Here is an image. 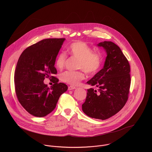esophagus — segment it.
<instances>
[{"label":"esophagus","mask_w":152,"mask_h":152,"mask_svg":"<svg viewBox=\"0 0 152 152\" xmlns=\"http://www.w3.org/2000/svg\"><path fill=\"white\" fill-rule=\"evenodd\" d=\"M75 88H76L75 86H72V85L69 86V88H68L69 90H74V89H75Z\"/></svg>","instance_id":"34e87169"}]
</instances>
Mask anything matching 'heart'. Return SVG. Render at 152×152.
Segmentation results:
<instances>
[{
	"instance_id": "b5f03b06",
	"label": "heart",
	"mask_w": 152,
	"mask_h": 152,
	"mask_svg": "<svg viewBox=\"0 0 152 152\" xmlns=\"http://www.w3.org/2000/svg\"><path fill=\"white\" fill-rule=\"evenodd\" d=\"M68 53L72 57L79 59L77 69L82 70L66 71L62 73L60 75V79L65 83L77 85L81 80L85 79L84 71L89 75H94L102 67L103 62L102 56L99 53L94 52L87 43L84 41H78L72 43L68 48ZM67 58V56L66 53H59L55 61L56 67L59 70L63 69Z\"/></svg>"
}]
</instances>
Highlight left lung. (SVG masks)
I'll use <instances>...</instances> for the list:
<instances>
[{
	"mask_svg": "<svg viewBox=\"0 0 152 152\" xmlns=\"http://www.w3.org/2000/svg\"><path fill=\"white\" fill-rule=\"evenodd\" d=\"M107 53L103 68L87 82L96 86L87 90L82 111L90 117L106 120L116 114L126 103L131 86V69L120 48L112 41L98 44Z\"/></svg>",
	"mask_w": 152,
	"mask_h": 152,
	"instance_id": "left-lung-1",
	"label": "left lung"
}]
</instances>
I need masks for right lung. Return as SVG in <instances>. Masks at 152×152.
<instances>
[{"instance_id": "right-lung-1", "label": "right lung", "mask_w": 152, "mask_h": 152, "mask_svg": "<svg viewBox=\"0 0 152 152\" xmlns=\"http://www.w3.org/2000/svg\"><path fill=\"white\" fill-rule=\"evenodd\" d=\"M65 38H48L27 48L21 54L14 75L15 91L17 99L30 114L45 117L52 112L60 96L68 86L59 83L54 75L55 59ZM45 78L53 80L48 88L44 83Z\"/></svg>"}]
</instances>
